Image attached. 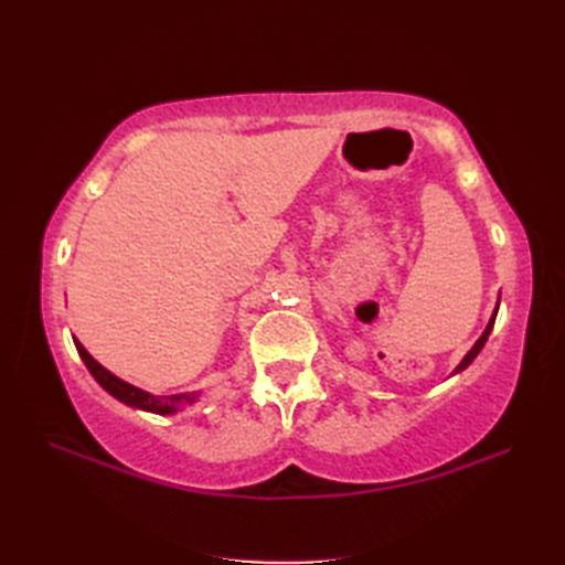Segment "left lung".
I'll list each match as a JSON object with an SVG mask.
<instances>
[{
  "label": "left lung",
  "mask_w": 565,
  "mask_h": 565,
  "mask_svg": "<svg viewBox=\"0 0 565 565\" xmlns=\"http://www.w3.org/2000/svg\"><path fill=\"white\" fill-rule=\"evenodd\" d=\"M498 306H500V301H498ZM495 316H498V308L493 310V316H490V322H488V328L483 330V334H481V338H478V342L471 347V352H468L463 359H461V364L459 366H456V374H459V371H463L468 364H471L473 362V359L478 356V352H481L483 350V344L488 342V334H490V330H493V326H495Z\"/></svg>",
  "instance_id": "1"
}]
</instances>
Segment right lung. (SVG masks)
Returning <instances> with one entry per match:
<instances>
[{
    "mask_svg": "<svg viewBox=\"0 0 565 565\" xmlns=\"http://www.w3.org/2000/svg\"><path fill=\"white\" fill-rule=\"evenodd\" d=\"M75 347H77V352H79V356H82L84 366L89 369V374H92L94 379H97L99 386H102L106 393H111L116 401H121V403H126V405H130V407H138V411H148V413H154V415H174V413L179 411V407H182V405H191V403H194V401L199 398V393L152 395V393H148V391H142V388L134 386V383H126V381H121L118 376H114L109 369H104V366L97 362V359H94L87 350H84L79 340H75Z\"/></svg>",
    "mask_w": 565,
    "mask_h": 565,
    "instance_id": "add662e5",
    "label": "right lung"
}]
</instances>
